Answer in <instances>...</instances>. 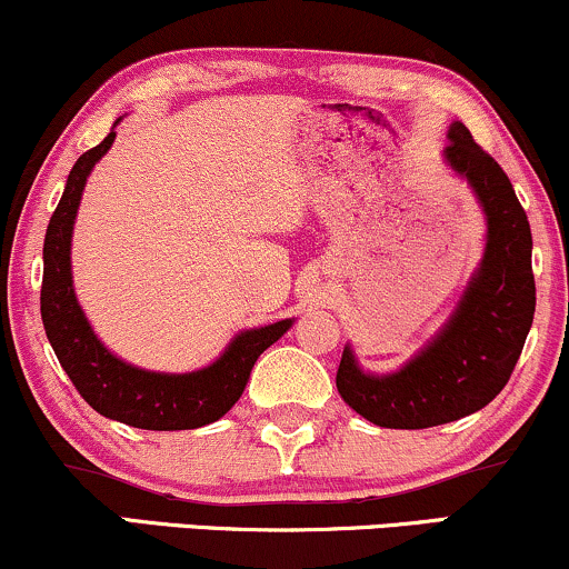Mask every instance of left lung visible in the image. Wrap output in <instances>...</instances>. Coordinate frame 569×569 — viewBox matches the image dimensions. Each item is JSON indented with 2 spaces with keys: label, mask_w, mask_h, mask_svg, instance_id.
<instances>
[{
  "label": "left lung",
  "mask_w": 569,
  "mask_h": 569,
  "mask_svg": "<svg viewBox=\"0 0 569 569\" xmlns=\"http://www.w3.org/2000/svg\"><path fill=\"white\" fill-rule=\"evenodd\" d=\"M443 160L483 207L486 251L451 318L405 368L372 376L343 349L338 393L380 428H433L483 409L507 386L533 326V236L507 172L462 123H451Z\"/></svg>",
  "instance_id": "obj_1"
}]
</instances>
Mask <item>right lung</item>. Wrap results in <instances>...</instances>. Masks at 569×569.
I'll return each instance as SVG.
<instances>
[{
    "label": "right lung",
    "instance_id": "right-lung-1",
    "mask_svg": "<svg viewBox=\"0 0 569 569\" xmlns=\"http://www.w3.org/2000/svg\"><path fill=\"white\" fill-rule=\"evenodd\" d=\"M114 126L102 143L78 157L64 183L60 204L49 220L44 280H41V320L47 338L78 393L99 415L143 430H193L210 426L239 401L257 357L272 347L293 326V320L241 330L212 365L181 376L133 368L99 341L76 299L70 241H73V222L86 178L112 147Z\"/></svg>",
    "mask_w": 569,
    "mask_h": 569
}]
</instances>
